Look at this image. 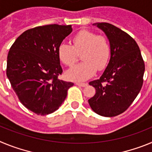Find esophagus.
<instances>
[{"label":"esophagus","mask_w":152,"mask_h":152,"mask_svg":"<svg viewBox=\"0 0 152 152\" xmlns=\"http://www.w3.org/2000/svg\"><path fill=\"white\" fill-rule=\"evenodd\" d=\"M76 85L79 86V87H86V86L88 85V84H87V83H79V82H77V83H76Z\"/></svg>","instance_id":"34e87169"}]
</instances>
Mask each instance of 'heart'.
I'll use <instances>...</instances> for the list:
<instances>
[{
  "instance_id": "heart-1",
  "label": "heart",
  "mask_w": 152,
  "mask_h": 152,
  "mask_svg": "<svg viewBox=\"0 0 152 152\" xmlns=\"http://www.w3.org/2000/svg\"><path fill=\"white\" fill-rule=\"evenodd\" d=\"M83 61L69 69L67 77L73 80H85L96 70L104 69L110 56L108 40L89 30H81L72 39V45L61 43L58 49L60 60L68 66H72L78 60V54Z\"/></svg>"
}]
</instances>
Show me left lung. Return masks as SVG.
I'll use <instances>...</instances> for the list:
<instances>
[{"instance_id":"1","label":"left lung","mask_w":152,"mask_h":152,"mask_svg":"<svg viewBox=\"0 0 152 152\" xmlns=\"http://www.w3.org/2000/svg\"><path fill=\"white\" fill-rule=\"evenodd\" d=\"M110 42V58L100 77L89 83L96 94L88 100L93 111L113 117L129 108L142 88L145 64L136 42L108 23H96Z\"/></svg>"}]
</instances>
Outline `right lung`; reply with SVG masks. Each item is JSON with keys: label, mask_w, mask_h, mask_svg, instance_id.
<instances>
[{"label": "right lung", "mask_w": 152, "mask_h": 152, "mask_svg": "<svg viewBox=\"0 0 152 152\" xmlns=\"http://www.w3.org/2000/svg\"><path fill=\"white\" fill-rule=\"evenodd\" d=\"M72 32L71 25L37 26L23 33L8 52L7 76L23 105L45 116L59 108L73 83L62 73L58 49Z\"/></svg>", "instance_id": "obj_1"}]
</instances>
